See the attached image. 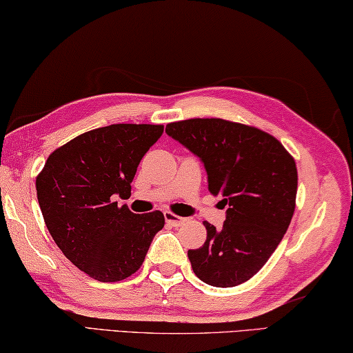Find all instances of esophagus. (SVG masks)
<instances>
[{"mask_svg": "<svg viewBox=\"0 0 353 353\" xmlns=\"http://www.w3.org/2000/svg\"><path fill=\"white\" fill-rule=\"evenodd\" d=\"M164 217H165V222L169 223V225H172V227H181V225L186 222V219H183V217L176 216V214H173V212H170V211H167L165 214H164Z\"/></svg>", "mask_w": 353, "mask_h": 353, "instance_id": "obj_1", "label": "esophagus"}]
</instances>
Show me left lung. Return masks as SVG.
I'll use <instances>...</instances> for the list:
<instances>
[{
  "instance_id": "left-lung-1",
  "label": "left lung",
  "mask_w": 353,
  "mask_h": 353,
  "mask_svg": "<svg viewBox=\"0 0 353 353\" xmlns=\"http://www.w3.org/2000/svg\"><path fill=\"white\" fill-rule=\"evenodd\" d=\"M165 132L203 161L208 189L228 206L222 230L205 221V244L188 252L194 274L217 288L250 280L291 223L296 161L269 132L223 119L181 120Z\"/></svg>"
}]
</instances>
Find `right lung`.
Segmentation results:
<instances>
[{"mask_svg": "<svg viewBox=\"0 0 353 353\" xmlns=\"http://www.w3.org/2000/svg\"><path fill=\"white\" fill-rule=\"evenodd\" d=\"M163 131V125L117 123L83 132L56 148L36 178L51 238L94 280L131 276L164 227L161 211L139 216L112 201L130 197L137 165Z\"/></svg>", "mask_w": 353, "mask_h": 353, "instance_id": "obj_1", "label": "right lung"}]
</instances>
